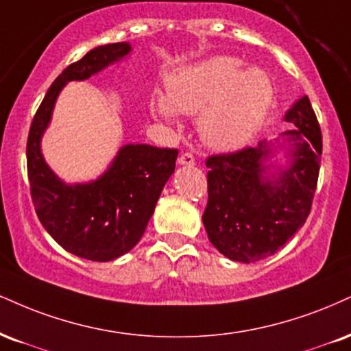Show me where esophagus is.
<instances>
[{
	"instance_id": "esophagus-1",
	"label": "esophagus",
	"mask_w": 351,
	"mask_h": 351,
	"mask_svg": "<svg viewBox=\"0 0 351 351\" xmlns=\"http://www.w3.org/2000/svg\"><path fill=\"white\" fill-rule=\"evenodd\" d=\"M178 163L183 165V167H193V165L196 163V160H194V155L193 154H189V152H186V154H183L178 158Z\"/></svg>"
}]
</instances>
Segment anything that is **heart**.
Returning a JSON list of instances; mask_svg holds the SVG:
<instances>
[{
	"label": "heart",
	"instance_id": "heart-1",
	"mask_svg": "<svg viewBox=\"0 0 351 351\" xmlns=\"http://www.w3.org/2000/svg\"><path fill=\"white\" fill-rule=\"evenodd\" d=\"M243 68L242 60L216 55L184 66L167 83L154 111L160 119L176 121V111L199 114L202 141L221 152L237 150L255 135L274 98L271 77L261 69Z\"/></svg>",
	"mask_w": 351,
	"mask_h": 351
}]
</instances>
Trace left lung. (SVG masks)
<instances>
[{
	"label": "left lung",
	"instance_id": "1",
	"mask_svg": "<svg viewBox=\"0 0 351 351\" xmlns=\"http://www.w3.org/2000/svg\"><path fill=\"white\" fill-rule=\"evenodd\" d=\"M293 129L274 142L206 160L209 199L202 214L210 243L227 258L255 263L301 229L317 186L322 132L307 96L285 114ZM287 150L286 167L271 162Z\"/></svg>",
	"mask_w": 351,
	"mask_h": 351
}]
</instances>
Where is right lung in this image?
Wrapping results in <instances>:
<instances>
[{
	"label": "right lung",
	"mask_w": 351,
	"mask_h": 351,
	"mask_svg": "<svg viewBox=\"0 0 351 351\" xmlns=\"http://www.w3.org/2000/svg\"><path fill=\"white\" fill-rule=\"evenodd\" d=\"M130 52L129 42L99 45L66 66L44 96L27 137V176L37 217L60 247L91 261L119 258L137 245L175 171L178 150L128 143L98 180L69 184L45 163L40 142L63 86L88 80Z\"/></svg>",
	"instance_id": "right-lung-1"
}]
</instances>
